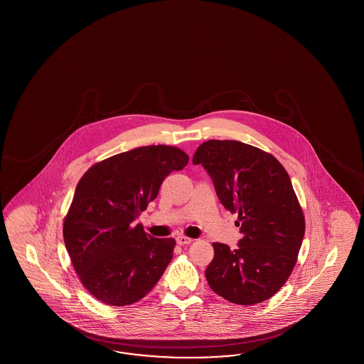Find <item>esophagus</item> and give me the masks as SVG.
I'll list each match as a JSON object with an SVG mask.
<instances>
[{
	"label": "esophagus",
	"instance_id": "obj_1",
	"mask_svg": "<svg viewBox=\"0 0 364 364\" xmlns=\"http://www.w3.org/2000/svg\"><path fill=\"white\" fill-rule=\"evenodd\" d=\"M176 242L178 245H187V244H191L193 240L189 239L187 236H177Z\"/></svg>",
	"mask_w": 364,
	"mask_h": 364
}]
</instances>
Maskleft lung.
<instances>
[{
    "label": "left lung",
    "instance_id": "left-lung-1",
    "mask_svg": "<svg viewBox=\"0 0 364 364\" xmlns=\"http://www.w3.org/2000/svg\"><path fill=\"white\" fill-rule=\"evenodd\" d=\"M193 164L210 173L225 210L237 213V250L213 242L205 277L212 291L240 306L272 298L298 260L306 223L291 178L271 154L235 140H208Z\"/></svg>",
    "mask_w": 364,
    "mask_h": 364
}]
</instances>
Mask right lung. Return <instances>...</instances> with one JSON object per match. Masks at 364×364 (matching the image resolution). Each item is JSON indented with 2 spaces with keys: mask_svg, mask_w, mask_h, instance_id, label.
Here are the masks:
<instances>
[{
  "mask_svg": "<svg viewBox=\"0 0 364 364\" xmlns=\"http://www.w3.org/2000/svg\"><path fill=\"white\" fill-rule=\"evenodd\" d=\"M188 160L176 146L148 145L96 163L80 178L64 219V242L78 279L100 301L133 304L164 274L175 239L152 237L134 220Z\"/></svg>",
  "mask_w": 364,
  "mask_h": 364,
  "instance_id": "1",
  "label": "right lung"
}]
</instances>
